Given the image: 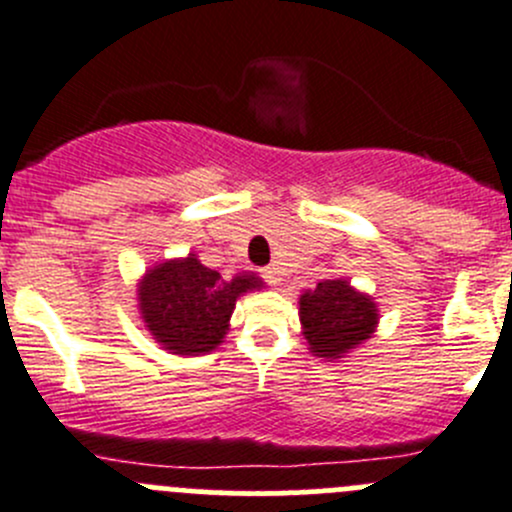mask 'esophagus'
<instances>
[{
    "instance_id": "1",
    "label": "esophagus",
    "mask_w": 512,
    "mask_h": 512,
    "mask_svg": "<svg viewBox=\"0 0 512 512\" xmlns=\"http://www.w3.org/2000/svg\"><path fill=\"white\" fill-rule=\"evenodd\" d=\"M262 277H265L267 285H280V282H282V277H280V267H275V265L265 267V270H262Z\"/></svg>"
}]
</instances>
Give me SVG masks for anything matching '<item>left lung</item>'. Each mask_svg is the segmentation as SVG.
I'll return each instance as SVG.
<instances>
[{
  "instance_id": "8db88e82",
  "label": "left lung",
  "mask_w": 512,
  "mask_h": 512,
  "mask_svg": "<svg viewBox=\"0 0 512 512\" xmlns=\"http://www.w3.org/2000/svg\"><path fill=\"white\" fill-rule=\"evenodd\" d=\"M302 335L310 352L325 360H340L370 340L377 327V305L347 280H322L300 295Z\"/></svg>"
}]
</instances>
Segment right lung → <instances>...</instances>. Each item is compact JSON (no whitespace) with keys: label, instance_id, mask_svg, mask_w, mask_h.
<instances>
[{"label":"right lung","instance_id":"obj_1","mask_svg":"<svg viewBox=\"0 0 512 512\" xmlns=\"http://www.w3.org/2000/svg\"><path fill=\"white\" fill-rule=\"evenodd\" d=\"M265 282L250 272L222 277L197 255L167 260L147 270L137 287L145 327L172 355L212 352L230 330L237 297L262 290Z\"/></svg>","mask_w":512,"mask_h":512}]
</instances>
